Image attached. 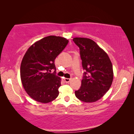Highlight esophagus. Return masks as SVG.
<instances>
[{
	"mask_svg": "<svg viewBox=\"0 0 134 134\" xmlns=\"http://www.w3.org/2000/svg\"><path fill=\"white\" fill-rule=\"evenodd\" d=\"M71 80V78H65L64 79V80H65V82L66 83H69V82H70V80Z\"/></svg>",
	"mask_w": 134,
	"mask_h": 134,
	"instance_id": "obj_1",
	"label": "esophagus"
}]
</instances>
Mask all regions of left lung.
Listing matches in <instances>:
<instances>
[{
  "instance_id": "1",
  "label": "left lung",
  "mask_w": 134,
  "mask_h": 134,
  "mask_svg": "<svg viewBox=\"0 0 134 134\" xmlns=\"http://www.w3.org/2000/svg\"><path fill=\"white\" fill-rule=\"evenodd\" d=\"M79 47L83 70L81 87L75 91L79 99L93 102L102 98L111 87L113 79L111 62L105 51L92 40L74 38Z\"/></svg>"
}]
</instances>
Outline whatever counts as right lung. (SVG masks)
Returning <instances> with one entry per match:
<instances>
[{
	"mask_svg": "<svg viewBox=\"0 0 134 134\" xmlns=\"http://www.w3.org/2000/svg\"><path fill=\"white\" fill-rule=\"evenodd\" d=\"M65 38L48 36L29 47L22 60L20 73L25 91L32 99L48 103L57 98L61 79L56 75L55 59L68 43ZM51 70H54L52 73Z\"/></svg>",
	"mask_w": 134,
	"mask_h": 134,
	"instance_id": "1",
	"label": "right lung"
}]
</instances>
